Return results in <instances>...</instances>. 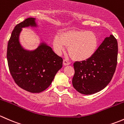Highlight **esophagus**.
<instances>
[{"label":"esophagus","instance_id":"obj_1","mask_svg":"<svg viewBox=\"0 0 124 124\" xmlns=\"http://www.w3.org/2000/svg\"><path fill=\"white\" fill-rule=\"evenodd\" d=\"M63 64L64 66H68V65L70 64V62L69 61H67V60H63Z\"/></svg>","mask_w":124,"mask_h":124}]
</instances>
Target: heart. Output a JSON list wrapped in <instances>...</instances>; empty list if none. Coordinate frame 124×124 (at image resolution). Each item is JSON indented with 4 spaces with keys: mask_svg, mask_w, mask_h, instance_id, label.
I'll return each instance as SVG.
<instances>
[{
    "mask_svg": "<svg viewBox=\"0 0 124 124\" xmlns=\"http://www.w3.org/2000/svg\"><path fill=\"white\" fill-rule=\"evenodd\" d=\"M53 45L57 54L60 55L67 46L72 59L82 62L90 59L95 54L99 40L93 31L71 30L55 36Z\"/></svg>",
    "mask_w": 124,
    "mask_h": 124,
    "instance_id": "obj_1",
    "label": "heart"
}]
</instances>
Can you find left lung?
<instances>
[{"instance_id": "obj_1", "label": "left lung", "mask_w": 124, "mask_h": 124, "mask_svg": "<svg viewBox=\"0 0 124 124\" xmlns=\"http://www.w3.org/2000/svg\"><path fill=\"white\" fill-rule=\"evenodd\" d=\"M118 42L113 35L107 37L90 59L74 62L72 79L77 91L91 95L103 90L112 80L118 60Z\"/></svg>"}]
</instances>
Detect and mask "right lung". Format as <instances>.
Segmentation results:
<instances>
[{
    "label": "right lung",
    "mask_w": 124,
    "mask_h": 124,
    "mask_svg": "<svg viewBox=\"0 0 124 124\" xmlns=\"http://www.w3.org/2000/svg\"><path fill=\"white\" fill-rule=\"evenodd\" d=\"M35 20L34 18H28L15 27L8 43L7 60L15 82L27 91L39 93L51 84L62 67V58L45 42L31 51L21 46L19 39L22 29L37 27Z\"/></svg>",
    "instance_id": "right-lung-1"
}]
</instances>
